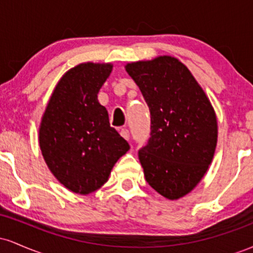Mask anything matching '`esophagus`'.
I'll return each mask as SVG.
<instances>
[{"label":"esophagus","instance_id":"34e87169","mask_svg":"<svg viewBox=\"0 0 253 253\" xmlns=\"http://www.w3.org/2000/svg\"><path fill=\"white\" fill-rule=\"evenodd\" d=\"M120 134H121V136H123V138L126 139V140H129V130L127 128H121Z\"/></svg>","mask_w":253,"mask_h":253}]
</instances>
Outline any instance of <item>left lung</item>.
Wrapping results in <instances>:
<instances>
[{
    "mask_svg": "<svg viewBox=\"0 0 253 253\" xmlns=\"http://www.w3.org/2000/svg\"><path fill=\"white\" fill-rule=\"evenodd\" d=\"M151 115L150 139L138 156L146 182L169 200L187 195L211 163L215 112L185 65L163 56L126 65Z\"/></svg>",
    "mask_w": 253,
    "mask_h": 253,
    "instance_id": "1",
    "label": "left lung"
}]
</instances>
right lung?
Wrapping results in <instances>:
<instances>
[{
    "label": "right lung",
    "mask_w": 253,
    "mask_h": 253,
    "mask_svg": "<svg viewBox=\"0 0 253 253\" xmlns=\"http://www.w3.org/2000/svg\"><path fill=\"white\" fill-rule=\"evenodd\" d=\"M112 69V64L94 63L70 69L58 82L40 125L46 164L76 194L86 195L102 187L118 159L129 150L97 101Z\"/></svg>",
    "instance_id": "add662e5"
}]
</instances>
